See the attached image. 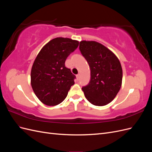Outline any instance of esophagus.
Masks as SVG:
<instances>
[{"label": "esophagus", "instance_id": "esophagus-1", "mask_svg": "<svg viewBox=\"0 0 152 152\" xmlns=\"http://www.w3.org/2000/svg\"><path fill=\"white\" fill-rule=\"evenodd\" d=\"M80 73H79V74H77V80H79V78H80Z\"/></svg>", "mask_w": 152, "mask_h": 152}]
</instances>
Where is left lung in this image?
<instances>
[{
    "instance_id": "left-lung-1",
    "label": "left lung",
    "mask_w": 152,
    "mask_h": 152,
    "mask_svg": "<svg viewBox=\"0 0 152 152\" xmlns=\"http://www.w3.org/2000/svg\"><path fill=\"white\" fill-rule=\"evenodd\" d=\"M79 49L91 70L89 83L82 88L86 99L95 106L108 104L122 86L120 61L109 49L96 41H81Z\"/></svg>"
}]
</instances>
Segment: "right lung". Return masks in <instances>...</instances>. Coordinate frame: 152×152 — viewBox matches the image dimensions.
Wrapping results in <instances>:
<instances>
[{
	"label": "right lung",
	"mask_w": 152,
	"mask_h": 152,
	"mask_svg": "<svg viewBox=\"0 0 152 152\" xmlns=\"http://www.w3.org/2000/svg\"><path fill=\"white\" fill-rule=\"evenodd\" d=\"M79 44V41L71 39L55 38L45 44L37 56L31 70V85L44 104L55 106L61 103L75 84V75L65 63Z\"/></svg>",
	"instance_id": "obj_1"
}]
</instances>
